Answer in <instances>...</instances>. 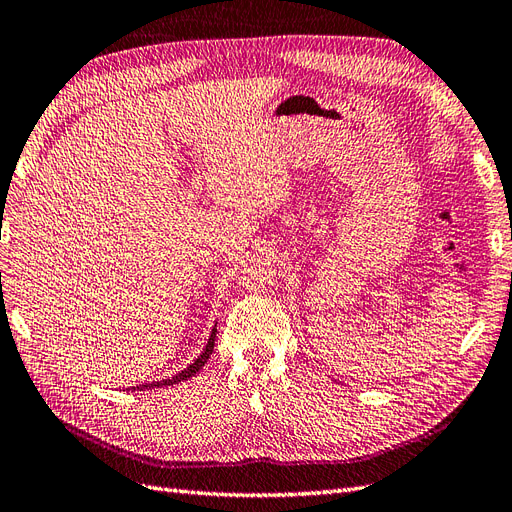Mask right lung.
I'll use <instances>...</instances> for the list:
<instances>
[{"mask_svg": "<svg viewBox=\"0 0 512 512\" xmlns=\"http://www.w3.org/2000/svg\"><path fill=\"white\" fill-rule=\"evenodd\" d=\"M214 339H216V326L212 328V334H210V339H208V345H206V349H203L201 352V356L193 362V364H188V367L184 369V371H180L178 375H173L171 379H160V382H152V384H141V386H135L133 390H150V388H163V386H173V384H178V382H184V379H191L195 373H199V369L203 367V364L208 362V358L212 356V352H214Z\"/></svg>", "mask_w": 512, "mask_h": 512, "instance_id": "right-lung-1", "label": "right lung"}]
</instances>
